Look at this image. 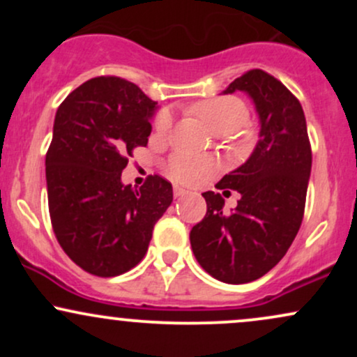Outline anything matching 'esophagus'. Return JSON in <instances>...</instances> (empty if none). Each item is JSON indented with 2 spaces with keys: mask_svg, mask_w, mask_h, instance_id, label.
I'll return each instance as SVG.
<instances>
[{
  "mask_svg": "<svg viewBox=\"0 0 357 357\" xmlns=\"http://www.w3.org/2000/svg\"><path fill=\"white\" fill-rule=\"evenodd\" d=\"M173 192H174V196H176V198H181V196L186 195L188 191H186V190H183V188H179V186H174Z\"/></svg>",
  "mask_w": 357,
  "mask_h": 357,
  "instance_id": "34e87169",
  "label": "esophagus"
}]
</instances>
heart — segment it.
<instances>
[{
    "label": "heart",
    "instance_id": "heart-1",
    "mask_svg": "<svg viewBox=\"0 0 357 357\" xmlns=\"http://www.w3.org/2000/svg\"><path fill=\"white\" fill-rule=\"evenodd\" d=\"M190 110L216 136L235 132L248 121V107L245 102L231 96L199 100L192 104ZM171 124H173V116L169 110H161L154 117V132L158 136H165L171 129ZM215 162L211 159L190 154H174L167 165V174L171 176V179L188 186L204 181L215 173Z\"/></svg>",
    "mask_w": 357,
    "mask_h": 357
}]
</instances>
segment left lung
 Masks as SVG:
<instances>
[{
  "instance_id": "left-lung-1",
  "label": "left lung",
  "mask_w": 357,
  "mask_h": 357,
  "mask_svg": "<svg viewBox=\"0 0 357 357\" xmlns=\"http://www.w3.org/2000/svg\"><path fill=\"white\" fill-rule=\"evenodd\" d=\"M248 93L260 119V134L245 165L225 174L218 190L240 192L236 208L223 211L220 192L206 191V215L192 227L190 241L202 267L225 284L264 277L284 258L305 210L312 167L309 134L301 102L270 73L255 68L223 93Z\"/></svg>"
}]
</instances>
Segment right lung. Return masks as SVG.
I'll return each instance as SVG.
<instances>
[{
	"label": "right lung",
	"mask_w": 357,
	"mask_h": 357,
	"mask_svg": "<svg viewBox=\"0 0 357 357\" xmlns=\"http://www.w3.org/2000/svg\"><path fill=\"white\" fill-rule=\"evenodd\" d=\"M155 105L132 82L96 77L56 110L45 159L52 227L63 252L92 275L136 267L173 202V186L158 174L139 190L121 181L132 151L147 146Z\"/></svg>",
	"instance_id": "right-lung-1"
}]
</instances>
